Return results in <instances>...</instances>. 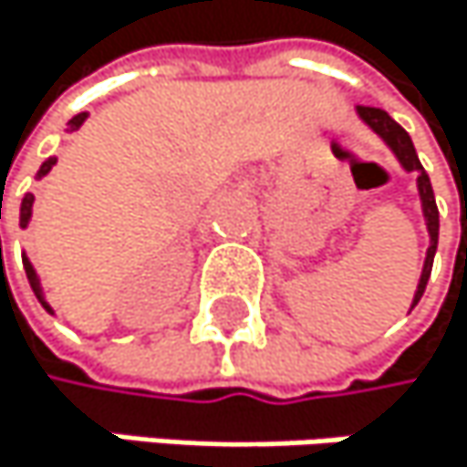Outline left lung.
I'll return each instance as SVG.
<instances>
[{
    "instance_id": "left-lung-1",
    "label": "left lung",
    "mask_w": 467,
    "mask_h": 467,
    "mask_svg": "<svg viewBox=\"0 0 467 467\" xmlns=\"http://www.w3.org/2000/svg\"><path fill=\"white\" fill-rule=\"evenodd\" d=\"M359 119L368 124L399 157V162L404 165L407 171H418V191H420V204H423V215H426V226H429V252H426V260H423V274H420V282H418V290H415V298H412V307L420 302V296L426 290V282H429V274H431V263H435V252H438V229H441V218H438V204H435V193H431V182H429V174L423 171V165L415 154V146L410 140V135L379 108H368V105H359L357 108Z\"/></svg>"
}]
</instances>
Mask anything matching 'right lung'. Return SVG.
<instances>
[{
  "label": "right lung",
  "mask_w": 467,
  "mask_h": 467,
  "mask_svg": "<svg viewBox=\"0 0 467 467\" xmlns=\"http://www.w3.org/2000/svg\"><path fill=\"white\" fill-rule=\"evenodd\" d=\"M82 121H85V113L74 116V119L68 121L71 132H74V130H79V127H82ZM55 162H57V160H55V157H49V160H47V162L41 165V171H38V180H41V177H47V174L52 171V165H55ZM32 202H36V196H32V193H26V196L21 199V218H18V223H21V226H26V223H29V215H32ZM24 271H26L29 287H32V290H36V296H38V302H41V305H44L47 310H52V307H49V305L44 302V293H41V282H38V276H36V268H32V265H29V260H24Z\"/></svg>",
  "instance_id": "add662e5"
}]
</instances>
